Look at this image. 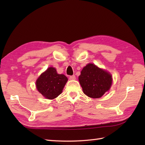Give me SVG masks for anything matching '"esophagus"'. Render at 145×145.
I'll list each match as a JSON object with an SVG mask.
<instances>
[{
    "label": "esophagus",
    "mask_w": 145,
    "mask_h": 145,
    "mask_svg": "<svg viewBox=\"0 0 145 145\" xmlns=\"http://www.w3.org/2000/svg\"><path fill=\"white\" fill-rule=\"evenodd\" d=\"M69 79L71 80H74L76 79V76L75 75H72L69 76Z\"/></svg>",
    "instance_id": "obj_1"
}]
</instances>
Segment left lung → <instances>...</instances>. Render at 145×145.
<instances>
[{"label":"left lung","mask_w":145,"mask_h":145,"mask_svg":"<svg viewBox=\"0 0 145 145\" xmlns=\"http://www.w3.org/2000/svg\"><path fill=\"white\" fill-rule=\"evenodd\" d=\"M78 80L84 93L92 98L102 97L112 84V75L93 63L84 67Z\"/></svg>","instance_id":"obj_1"}]
</instances>
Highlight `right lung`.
Returning a JSON list of instances; mask_svg holds the SVG:
<instances>
[{
	"label": "right lung",
	"mask_w": 145,
	"mask_h": 145,
	"mask_svg": "<svg viewBox=\"0 0 145 145\" xmlns=\"http://www.w3.org/2000/svg\"><path fill=\"white\" fill-rule=\"evenodd\" d=\"M67 81L65 75L58 74L55 68L49 67L37 80L36 87L45 98L52 100L61 93Z\"/></svg>",
	"instance_id": "1"
}]
</instances>
